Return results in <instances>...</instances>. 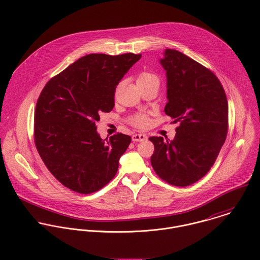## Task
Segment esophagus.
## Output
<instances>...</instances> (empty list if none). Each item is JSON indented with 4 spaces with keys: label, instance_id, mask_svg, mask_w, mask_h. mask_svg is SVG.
Masks as SVG:
<instances>
[{
    "label": "esophagus",
    "instance_id": "34e87169",
    "mask_svg": "<svg viewBox=\"0 0 260 260\" xmlns=\"http://www.w3.org/2000/svg\"><path fill=\"white\" fill-rule=\"evenodd\" d=\"M132 140L134 142H139V141H144L147 140V135L143 134V133H136L132 136Z\"/></svg>",
    "mask_w": 260,
    "mask_h": 260
}]
</instances>
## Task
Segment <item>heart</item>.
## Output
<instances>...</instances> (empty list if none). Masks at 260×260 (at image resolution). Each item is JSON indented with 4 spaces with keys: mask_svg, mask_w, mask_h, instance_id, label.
<instances>
[{
    "mask_svg": "<svg viewBox=\"0 0 260 260\" xmlns=\"http://www.w3.org/2000/svg\"><path fill=\"white\" fill-rule=\"evenodd\" d=\"M137 84L139 86H146V85H156L159 87L160 79L157 75L150 71H143L137 77ZM131 124H133L136 127L144 128L148 125L149 114L146 112H139L136 113L131 119Z\"/></svg>",
    "mask_w": 260,
    "mask_h": 260,
    "instance_id": "heart-1",
    "label": "heart"
}]
</instances>
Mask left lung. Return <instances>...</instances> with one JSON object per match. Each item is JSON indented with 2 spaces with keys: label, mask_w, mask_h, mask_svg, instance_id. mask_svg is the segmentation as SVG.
I'll list each match as a JSON object with an SVG mask.
<instances>
[{
  "label": "left lung",
  "mask_w": 260,
  "mask_h": 260,
  "mask_svg": "<svg viewBox=\"0 0 260 260\" xmlns=\"http://www.w3.org/2000/svg\"><path fill=\"white\" fill-rule=\"evenodd\" d=\"M160 63L167 77L164 111L179 126L170 142L149 138L151 165L167 183L184 187L213 166L227 136L228 104L218 78L181 52L166 49Z\"/></svg>",
  "instance_id": "obj_1"
}]
</instances>
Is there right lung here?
<instances>
[{"instance_id":"obj_1","label":"right lung","mask_w":260,"mask_h":260,"mask_svg":"<svg viewBox=\"0 0 260 260\" xmlns=\"http://www.w3.org/2000/svg\"><path fill=\"white\" fill-rule=\"evenodd\" d=\"M141 54H89L56 75L42 90L35 110L34 140L46 167L63 185L90 194L109 183L131 137L103 140L95 122L112 111L115 90Z\"/></svg>"}]
</instances>
